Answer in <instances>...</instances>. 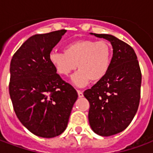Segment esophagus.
<instances>
[{
  "mask_svg": "<svg viewBox=\"0 0 153 153\" xmlns=\"http://www.w3.org/2000/svg\"><path fill=\"white\" fill-rule=\"evenodd\" d=\"M77 93H78L79 97H83V92H82V91H80V90H78V91H77Z\"/></svg>",
  "mask_w": 153,
  "mask_h": 153,
  "instance_id": "34e87169",
  "label": "esophagus"
}]
</instances>
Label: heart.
<instances>
[{
    "label": "heart",
    "instance_id": "obj_1",
    "mask_svg": "<svg viewBox=\"0 0 153 153\" xmlns=\"http://www.w3.org/2000/svg\"><path fill=\"white\" fill-rule=\"evenodd\" d=\"M112 50L106 41L79 39L70 42L64 47V53L51 51L49 61L57 74L68 76L78 65L79 70L71 78L77 87L86 86L92 82H98L109 71Z\"/></svg>",
    "mask_w": 153,
    "mask_h": 153
}]
</instances>
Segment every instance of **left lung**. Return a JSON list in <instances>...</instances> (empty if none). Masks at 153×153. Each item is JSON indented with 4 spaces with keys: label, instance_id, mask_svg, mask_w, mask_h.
<instances>
[{
    "label": "left lung",
    "instance_id": "1",
    "mask_svg": "<svg viewBox=\"0 0 153 153\" xmlns=\"http://www.w3.org/2000/svg\"><path fill=\"white\" fill-rule=\"evenodd\" d=\"M111 44L108 73L83 95L89 102L88 121L94 133L111 136L125 130L137 112L142 74L137 56L129 45L111 34H97Z\"/></svg>",
    "mask_w": 153,
    "mask_h": 153
}]
</instances>
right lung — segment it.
I'll use <instances>...</instances> for the list:
<instances>
[{"label":"right lung","mask_w":153,"mask_h":153,"mask_svg":"<svg viewBox=\"0 0 153 153\" xmlns=\"http://www.w3.org/2000/svg\"><path fill=\"white\" fill-rule=\"evenodd\" d=\"M65 33L32 36L10 61L9 91L15 114L25 128L42 138H54L65 130L78 98L76 90L49 61V54Z\"/></svg>","instance_id":"obj_1"}]
</instances>
